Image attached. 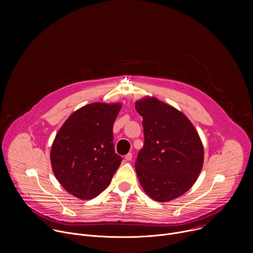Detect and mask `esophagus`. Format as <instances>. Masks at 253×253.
Returning <instances> with one entry per match:
<instances>
[{
	"label": "esophagus",
	"instance_id": "34e87169",
	"mask_svg": "<svg viewBox=\"0 0 253 253\" xmlns=\"http://www.w3.org/2000/svg\"><path fill=\"white\" fill-rule=\"evenodd\" d=\"M132 157H133L132 153H128V154L125 155V160H126V161H131V160H132Z\"/></svg>",
	"mask_w": 253,
	"mask_h": 253
}]
</instances>
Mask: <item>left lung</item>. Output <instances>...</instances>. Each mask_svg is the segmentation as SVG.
I'll list each match as a JSON object with an SVG mask.
<instances>
[{"label": "left lung", "mask_w": 253, "mask_h": 253, "mask_svg": "<svg viewBox=\"0 0 253 253\" xmlns=\"http://www.w3.org/2000/svg\"><path fill=\"white\" fill-rule=\"evenodd\" d=\"M135 108L144 132L135 163L141 186L159 202L181 196L194 184L203 165L196 129L183 113L154 97L137 101Z\"/></svg>", "instance_id": "1"}]
</instances>
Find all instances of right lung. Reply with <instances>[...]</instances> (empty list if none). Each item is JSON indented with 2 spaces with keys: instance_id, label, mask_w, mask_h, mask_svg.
Returning a JSON list of instances; mask_svg holds the SVG:
<instances>
[{
  "instance_id": "obj_1",
  "label": "right lung",
  "mask_w": 253,
  "mask_h": 253,
  "mask_svg": "<svg viewBox=\"0 0 253 253\" xmlns=\"http://www.w3.org/2000/svg\"><path fill=\"white\" fill-rule=\"evenodd\" d=\"M120 109V104L86 105L70 115L55 137L50 155L53 172L77 198L99 195L121 164L113 143V124Z\"/></svg>"
}]
</instances>
